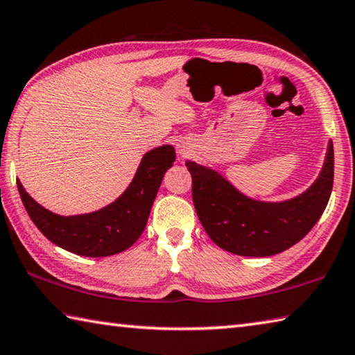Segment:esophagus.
<instances>
[{
  "instance_id": "esophagus-1",
  "label": "esophagus",
  "mask_w": 355,
  "mask_h": 355,
  "mask_svg": "<svg viewBox=\"0 0 355 355\" xmlns=\"http://www.w3.org/2000/svg\"><path fill=\"white\" fill-rule=\"evenodd\" d=\"M178 153H180V157H182V158L189 157L191 155V147L184 146V144H180L178 146Z\"/></svg>"
}]
</instances>
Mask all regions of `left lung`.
Returning a JSON list of instances; mask_svg holds the SVG:
<instances>
[{"label": "left lung", "mask_w": 355, "mask_h": 355, "mask_svg": "<svg viewBox=\"0 0 355 355\" xmlns=\"http://www.w3.org/2000/svg\"><path fill=\"white\" fill-rule=\"evenodd\" d=\"M186 167L192 177V202L209 239L239 256H273L300 242L326 209L334 184V146L329 143L317 182L281 203L245 197L217 172L192 161Z\"/></svg>", "instance_id": "obj_1"}]
</instances>
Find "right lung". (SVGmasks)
<instances>
[{"label":"right lung","mask_w":355,"mask_h":355,"mask_svg":"<svg viewBox=\"0 0 355 355\" xmlns=\"http://www.w3.org/2000/svg\"><path fill=\"white\" fill-rule=\"evenodd\" d=\"M173 161L172 146L147 152L124 194L105 208L83 216H57L38 205L18 180L17 186L31 220L46 239L74 254L105 257L130 248L143 234L161 180Z\"/></svg>","instance_id":"add662e5"}]
</instances>
